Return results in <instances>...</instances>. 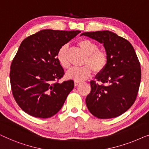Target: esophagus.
<instances>
[{
    "instance_id": "obj_1",
    "label": "esophagus",
    "mask_w": 149,
    "mask_h": 149,
    "mask_svg": "<svg viewBox=\"0 0 149 149\" xmlns=\"http://www.w3.org/2000/svg\"><path fill=\"white\" fill-rule=\"evenodd\" d=\"M80 83H81L80 81H74V85H75V86H78Z\"/></svg>"
}]
</instances>
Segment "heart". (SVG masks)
<instances>
[{
    "label": "heart",
    "instance_id": "b5f03b06",
    "mask_svg": "<svg viewBox=\"0 0 149 149\" xmlns=\"http://www.w3.org/2000/svg\"><path fill=\"white\" fill-rule=\"evenodd\" d=\"M86 56L84 58L83 65L79 68H72L66 73V77L68 79L75 81H82L87 79L92 74V71L96 73L101 72L106 68L108 62V56L104 51L98 49V46L94 42L88 39H81L77 42ZM68 46L64 45L58 50L56 58L61 65L64 69H68L70 67L68 56Z\"/></svg>",
    "mask_w": 149,
    "mask_h": 149
}]
</instances>
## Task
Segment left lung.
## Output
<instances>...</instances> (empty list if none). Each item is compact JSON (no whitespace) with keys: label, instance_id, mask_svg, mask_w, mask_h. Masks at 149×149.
<instances>
[{"label":"left lung","instance_id":"left-lung-1","mask_svg":"<svg viewBox=\"0 0 149 149\" xmlns=\"http://www.w3.org/2000/svg\"><path fill=\"white\" fill-rule=\"evenodd\" d=\"M103 44L108 62L91 81V91L86 98L89 111L99 119L118 117L134 103L141 80L140 64L129 41L110 31L84 32Z\"/></svg>","mask_w":149,"mask_h":149}]
</instances>
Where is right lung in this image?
<instances>
[{"mask_svg": "<svg viewBox=\"0 0 149 149\" xmlns=\"http://www.w3.org/2000/svg\"><path fill=\"white\" fill-rule=\"evenodd\" d=\"M79 32L48 29L21 43L11 65L10 81L15 100L26 113L49 118L61 109L74 81L58 82L65 73L56 54Z\"/></svg>", "mask_w": 149, "mask_h": 149, "instance_id": "obj_1", "label": "right lung"}]
</instances>
